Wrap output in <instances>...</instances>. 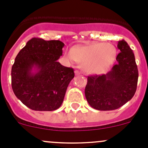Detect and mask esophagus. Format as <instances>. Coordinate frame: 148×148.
I'll return each mask as SVG.
<instances>
[{"mask_svg":"<svg viewBox=\"0 0 148 148\" xmlns=\"http://www.w3.org/2000/svg\"><path fill=\"white\" fill-rule=\"evenodd\" d=\"M74 73H75V75L76 76H79L80 75V72L79 71H77V70H76L75 71H74Z\"/></svg>","mask_w":148,"mask_h":148,"instance_id":"1","label":"esophagus"}]
</instances>
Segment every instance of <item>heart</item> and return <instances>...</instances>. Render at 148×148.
<instances>
[{"label":"heart","mask_w":148,"mask_h":148,"mask_svg":"<svg viewBox=\"0 0 148 148\" xmlns=\"http://www.w3.org/2000/svg\"><path fill=\"white\" fill-rule=\"evenodd\" d=\"M116 49L110 43L92 42L72 48L66 54L70 61L74 60L81 65L84 72L89 74L104 73L115 61Z\"/></svg>","instance_id":"1"}]
</instances>
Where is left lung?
Masks as SVG:
<instances>
[{
  "mask_svg": "<svg viewBox=\"0 0 148 148\" xmlns=\"http://www.w3.org/2000/svg\"><path fill=\"white\" fill-rule=\"evenodd\" d=\"M117 64L103 75L87 77L85 97L98 110H113L130 101L136 92L138 69L132 50L124 40L119 41Z\"/></svg>",
  "mask_w": 148,
  "mask_h": 148,
  "instance_id": "obj_1",
  "label": "left lung"
}]
</instances>
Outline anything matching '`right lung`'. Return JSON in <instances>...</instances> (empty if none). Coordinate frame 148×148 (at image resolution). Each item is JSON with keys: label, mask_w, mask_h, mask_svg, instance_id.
<instances>
[{"label": "right lung", "mask_w": 148, "mask_h": 148, "mask_svg": "<svg viewBox=\"0 0 148 148\" xmlns=\"http://www.w3.org/2000/svg\"><path fill=\"white\" fill-rule=\"evenodd\" d=\"M64 42L32 38L15 58L11 69V86L17 98L30 109L51 111L64 101L74 77L73 69L61 65Z\"/></svg>", "instance_id": "right-lung-1"}]
</instances>
